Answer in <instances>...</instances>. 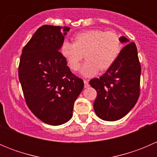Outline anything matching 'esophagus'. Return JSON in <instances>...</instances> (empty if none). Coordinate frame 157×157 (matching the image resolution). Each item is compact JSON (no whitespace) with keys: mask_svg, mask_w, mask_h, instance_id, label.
<instances>
[{"mask_svg":"<svg viewBox=\"0 0 157 157\" xmlns=\"http://www.w3.org/2000/svg\"><path fill=\"white\" fill-rule=\"evenodd\" d=\"M83 82H84V87L85 88H87L90 86V84H89V82L87 80H83Z\"/></svg>","mask_w":157,"mask_h":157,"instance_id":"1","label":"esophagus"}]
</instances>
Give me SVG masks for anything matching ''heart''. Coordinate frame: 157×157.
<instances>
[{
	"mask_svg": "<svg viewBox=\"0 0 157 157\" xmlns=\"http://www.w3.org/2000/svg\"><path fill=\"white\" fill-rule=\"evenodd\" d=\"M73 40L74 43L64 40L60 52L74 71L79 69L85 55L86 60L80 68L84 77H93L99 69L105 71L112 67L122 48L121 38L114 31L86 30L74 35Z\"/></svg>",
	"mask_w": 157,
	"mask_h": 157,
	"instance_id": "b5f03b06",
	"label": "heart"
}]
</instances>
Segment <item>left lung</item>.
Wrapping results in <instances>:
<instances>
[{
    "label": "left lung",
    "mask_w": 157,
    "mask_h": 157,
    "mask_svg": "<svg viewBox=\"0 0 157 157\" xmlns=\"http://www.w3.org/2000/svg\"><path fill=\"white\" fill-rule=\"evenodd\" d=\"M128 43L113 65L90 85L97 92L93 108L97 116L105 121H116L125 116L135 105L140 96L141 67L136 45L121 36Z\"/></svg>",
    "instance_id": "obj_1"
}]
</instances>
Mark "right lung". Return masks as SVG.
Listing matches in <instances>:
<instances>
[{"label":"right lung","instance_id":"right-lung-1","mask_svg":"<svg viewBox=\"0 0 157 157\" xmlns=\"http://www.w3.org/2000/svg\"><path fill=\"white\" fill-rule=\"evenodd\" d=\"M67 26L44 25L23 47L18 74L26 105L38 118L60 125L73 115L84 83L67 65L59 49Z\"/></svg>","mask_w":157,"mask_h":157}]
</instances>
